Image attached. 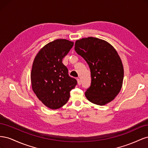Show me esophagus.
Here are the masks:
<instances>
[{"label":"esophagus","mask_w":148,"mask_h":148,"mask_svg":"<svg viewBox=\"0 0 148 148\" xmlns=\"http://www.w3.org/2000/svg\"><path fill=\"white\" fill-rule=\"evenodd\" d=\"M77 82H78V85L81 84V80L79 79V78H77Z\"/></svg>","instance_id":"obj_1"}]
</instances>
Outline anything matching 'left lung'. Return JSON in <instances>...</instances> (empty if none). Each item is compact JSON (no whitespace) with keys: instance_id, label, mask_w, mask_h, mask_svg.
Segmentation results:
<instances>
[{"instance_id":"1","label":"left lung","mask_w":148,"mask_h":148,"mask_svg":"<svg viewBox=\"0 0 148 148\" xmlns=\"http://www.w3.org/2000/svg\"><path fill=\"white\" fill-rule=\"evenodd\" d=\"M75 50L90 69L91 84L85 92L88 100L99 106L113 101L122 88L124 75L117 51L108 42L93 37L77 40Z\"/></svg>"}]
</instances>
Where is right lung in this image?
Returning a JSON list of instances; mask_svg holds the SVG:
<instances>
[{"label":"right lung","instance_id":"add662e5","mask_svg":"<svg viewBox=\"0 0 148 148\" xmlns=\"http://www.w3.org/2000/svg\"><path fill=\"white\" fill-rule=\"evenodd\" d=\"M73 46V42L58 39L49 42L36 56L31 73L32 89L39 101L51 109L64 106L70 91L77 84L69 77L63 58Z\"/></svg>","mask_w":148,"mask_h":148}]
</instances>
